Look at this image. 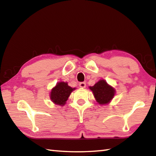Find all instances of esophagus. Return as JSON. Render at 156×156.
Masks as SVG:
<instances>
[{"mask_svg":"<svg viewBox=\"0 0 156 156\" xmlns=\"http://www.w3.org/2000/svg\"><path fill=\"white\" fill-rule=\"evenodd\" d=\"M79 86H80V88H85L86 87V82H81L79 83Z\"/></svg>","mask_w":156,"mask_h":156,"instance_id":"esophagus-1","label":"esophagus"}]
</instances>
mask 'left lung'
<instances>
[{
    "label": "left lung",
    "mask_w": 156,
    "mask_h": 156,
    "mask_svg": "<svg viewBox=\"0 0 156 156\" xmlns=\"http://www.w3.org/2000/svg\"><path fill=\"white\" fill-rule=\"evenodd\" d=\"M96 100L100 105L108 103L115 95V89L104 80H99L93 87H90Z\"/></svg>",
    "instance_id": "1"
}]
</instances>
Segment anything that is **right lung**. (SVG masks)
I'll return each mask as SVG.
<instances>
[{
  "mask_svg": "<svg viewBox=\"0 0 156 156\" xmlns=\"http://www.w3.org/2000/svg\"><path fill=\"white\" fill-rule=\"evenodd\" d=\"M74 89V88H73L69 87L67 82H59L51 90L50 94L51 100L56 105H64L69 96Z\"/></svg>",
  "mask_w": 156,
  "mask_h": 156,
  "instance_id": "1",
  "label": "right lung"
}]
</instances>
